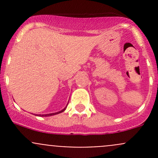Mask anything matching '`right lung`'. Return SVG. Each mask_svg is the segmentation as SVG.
<instances>
[{"label":"right lung","mask_w":158,"mask_h":158,"mask_svg":"<svg viewBox=\"0 0 158 158\" xmlns=\"http://www.w3.org/2000/svg\"><path fill=\"white\" fill-rule=\"evenodd\" d=\"M66 107L64 109H63L62 110V111H59V112H56V113H52V114H43L42 116H51V115H54V114H59V113H61V112H63V111H64L65 110H66Z\"/></svg>","instance_id":"1"}]
</instances>
